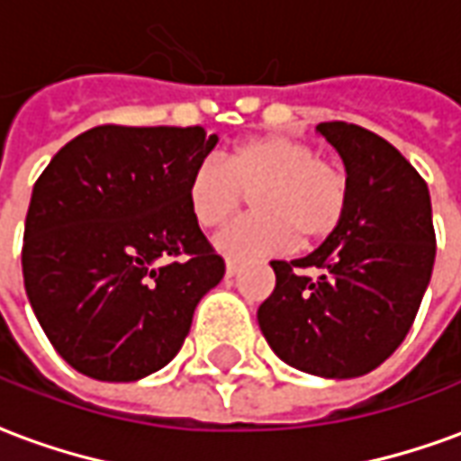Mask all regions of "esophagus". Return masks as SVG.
Returning <instances> with one entry per match:
<instances>
[{
  "label": "esophagus",
  "instance_id": "34e87169",
  "mask_svg": "<svg viewBox=\"0 0 461 461\" xmlns=\"http://www.w3.org/2000/svg\"><path fill=\"white\" fill-rule=\"evenodd\" d=\"M236 273H238V263L228 258V261H225V278H233Z\"/></svg>",
  "mask_w": 461,
  "mask_h": 461
}]
</instances>
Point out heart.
Here are the masks:
<instances>
[{"label":"heart","instance_id":"heart-1","mask_svg":"<svg viewBox=\"0 0 461 461\" xmlns=\"http://www.w3.org/2000/svg\"><path fill=\"white\" fill-rule=\"evenodd\" d=\"M250 195V212L215 238L228 258L313 246L336 233L351 200L346 170L288 135H256L233 145L223 165L203 160L188 177V205L203 228L223 225Z\"/></svg>","mask_w":461,"mask_h":461}]
</instances>
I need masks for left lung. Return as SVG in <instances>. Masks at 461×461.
Wrapping results in <instances>:
<instances>
[{
	"instance_id": "left-lung-1",
	"label": "left lung",
	"mask_w": 461,
	"mask_h": 461,
	"mask_svg": "<svg viewBox=\"0 0 461 461\" xmlns=\"http://www.w3.org/2000/svg\"><path fill=\"white\" fill-rule=\"evenodd\" d=\"M316 130L344 160L348 211L306 258L271 261L276 288L258 309V326L288 366L354 379L392 357L417 319L437 253L431 200L424 177L371 130L351 122Z\"/></svg>"
}]
</instances>
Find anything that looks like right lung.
<instances>
[{"label":"right lung","mask_w":461,"mask_h":461,"mask_svg":"<svg viewBox=\"0 0 461 461\" xmlns=\"http://www.w3.org/2000/svg\"><path fill=\"white\" fill-rule=\"evenodd\" d=\"M218 135L100 125L37 177L22 273L37 321L72 369L138 382L173 361L198 301L225 273L188 205Z\"/></svg>","instance_id":"right-lung-1"}]
</instances>
